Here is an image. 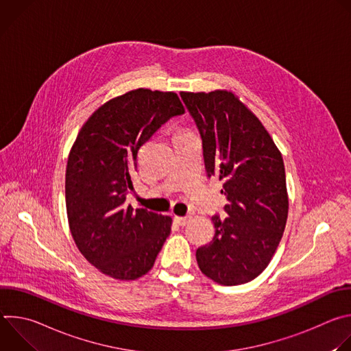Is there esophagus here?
<instances>
[{"mask_svg": "<svg viewBox=\"0 0 351 351\" xmlns=\"http://www.w3.org/2000/svg\"><path fill=\"white\" fill-rule=\"evenodd\" d=\"M175 222L180 226H184L190 222V217H175Z\"/></svg>", "mask_w": 351, "mask_h": 351, "instance_id": "1", "label": "esophagus"}]
</instances>
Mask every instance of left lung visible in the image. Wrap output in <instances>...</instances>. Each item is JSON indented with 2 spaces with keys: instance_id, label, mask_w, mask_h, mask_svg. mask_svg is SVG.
Here are the masks:
<instances>
[{
  "instance_id": "1",
  "label": "left lung",
  "mask_w": 351,
  "mask_h": 351,
  "mask_svg": "<svg viewBox=\"0 0 351 351\" xmlns=\"http://www.w3.org/2000/svg\"><path fill=\"white\" fill-rule=\"evenodd\" d=\"M180 97L202 136L207 176L223 182L228 198V217H213L215 234L197 248V264L219 285L247 283L267 268L286 226L283 158L258 118L230 91Z\"/></svg>"
}]
</instances>
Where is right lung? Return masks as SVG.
<instances>
[{
  "instance_id": "add662e5",
  "label": "right lung",
  "mask_w": 351,
  "mask_h": 351,
  "mask_svg": "<svg viewBox=\"0 0 351 351\" xmlns=\"http://www.w3.org/2000/svg\"><path fill=\"white\" fill-rule=\"evenodd\" d=\"M183 114L172 91L132 90L99 107L71 149L65 178L71 233L84 258L114 279L145 275L171 233L169 217L133 210L126 195L141 145Z\"/></svg>"
}]
</instances>
